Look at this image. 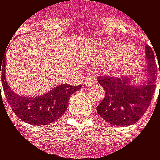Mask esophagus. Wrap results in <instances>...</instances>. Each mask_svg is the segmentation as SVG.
I'll use <instances>...</instances> for the list:
<instances>
[{"instance_id":"34e87169","label":"esophagus","mask_w":160,"mask_h":160,"mask_svg":"<svg viewBox=\"0 0 160 160\" xmlns=\"http://www.w3.org/2000/svg\"><path fill=\"white\" fill-rule=\"evenodd\" d=\"M96 78L94 77V76H91V77H88L87 79H86V81H85V85L87 86V87H92L93 84H95L96 83Z\"/></svg>"}]
</instances>
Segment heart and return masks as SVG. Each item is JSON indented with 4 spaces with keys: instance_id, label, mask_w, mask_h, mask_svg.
I'll return each mask as SVG.
<instances>
[{
    "instance_id": "b5f03b06",
    "label": "heart",
    "mask_w": 160,
    "mask_h": 160,
    "mask_svg": "<svg viewBox=\"0 0 160 160\" xmlns=\"http://www.w3.org/2000/svg\"><path fill=\"white\" fill-rule=\"evenodd\" d=\"M113 50H114L115 56H119V55H121L123 52H125L126 48L122 46H116ZM135 63H137V54L132 51L127 52L123 55V57L113 66V70L116 73L124 72V71L132 69L134 67Z\"/></svg>"
}]
</instances>
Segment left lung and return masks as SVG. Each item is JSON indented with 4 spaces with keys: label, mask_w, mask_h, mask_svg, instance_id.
<instances>
[{
    "label": "left lung",
    "mask_w": 160,
    "mask_h": 160,
    "mask_svg": "<svg viewBox=\"0 0 160 160\" xmlns=\"http://www.w3.org/2000/svg\"><path fill=\"white\" fill-rule=\"evenodd\" d=\"M145 53L149 63L148 73L150 78L144 85L135 86L132 80L128 78H118L111 75L98 76V83L104 88L106 95L97 106L96 111L106 122L115 126L134 124L149 108L156 89L157 64L151 47L146 46Z\"/></svg>",
    "instance_id": "obj_1"
}]
</instances>
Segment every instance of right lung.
Wrapping results in <instances>:
<instances>
[{
  "label": "right lung",
  "instance_id": "1",
  "mask_svg": "<svg viewBox=\"0 0 160 160\" xmlns=\"http://www.w3.org/2000/svg\"><path fill=\"white\" fill-rule=\"evenodd\" d=\"M3 64H0V75H2V89L9 106L15 114L22 121L30 125H47L57 120L65 113L68 100L71 94H73L82 87L70 86L62 84L48 93L37 97H26L16 94L6 83L5 80V68L3 57ZM1 92V85H0Z\"/></svg>",
  "mask_w": 160,
  "mask_h": 160
}]
</instances>
